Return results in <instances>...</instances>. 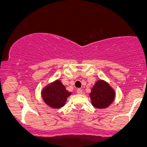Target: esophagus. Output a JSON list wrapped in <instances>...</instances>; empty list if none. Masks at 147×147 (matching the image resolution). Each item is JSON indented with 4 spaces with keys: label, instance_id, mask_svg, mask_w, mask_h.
<instances>
[{
    "label": "esophagus",
    "instance_id": "34e87169",
    "mask_svg": "<svg viewBox=\"0 0 147 147\" xmlns=\"http://www.w3.org/2000/svg\"><path fill=\"white\" fill-rule=\"evenodd\" d=\"M82 89H77V93H78V94H82Z\"/></svg>",
    "mask_w": 147,
    "mask_h": 147
}]
</instances>
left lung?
I'll return each mask as SVG.
<instances>
[{"label": "left lung", "instance_id": "8db88e82", "mask_svg": "<svg viewBox=\"0 0 147 147\" xmlns=\"http://www.w3.org/2000/svg\"><path fill=\"white\" fill-rule=\"evenodd\" d=\"M89 96L93 107L105 109L113 102L115 91L105 81L98 80L91 89Z\"/></svg>", "mask_w": 147, "mask_h": 147}]
</instances>
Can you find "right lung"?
Masks as SVG:
<instances>
[{"mask_svg": "<svg viewBox=\"0 0 147 147\" xmlns=\"http://www.w3.org/2000/svg\"><path fill=\"white\" fill-rule=\"evenodd\" d=\"M71 92L66 90L61 81L57 80L44 88L42 97L44 101L50 107L59 109L64 106Z\"/></svg>", "mask_w": 147, "mask_h": 147, "instance_id": "add662e5", "label": "right lung"}]
</instances>
